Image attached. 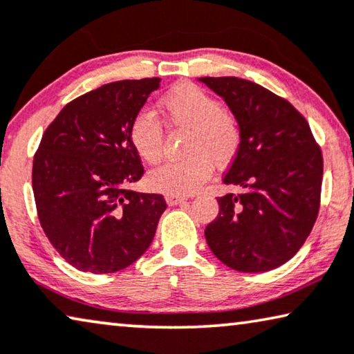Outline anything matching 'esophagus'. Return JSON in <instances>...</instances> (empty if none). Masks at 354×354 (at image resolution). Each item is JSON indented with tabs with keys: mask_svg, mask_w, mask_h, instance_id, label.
I'll return each mask as SVG.
<instances>
[{
	"mask_svg": "<svg viewBox=\"0 0 354 354\" xmlns=\"http://www.w3.org/2000/svg\"><path fill=\"white\" fill-rule=\"evenodd\" d=\"M183 201H185V198L176 196V194H166V203L169 206H177V204H180Z\"/></svg>",
	"mask_w": 354,
	"mask_h": 354,
	"instance_id": "esophagus-1",
	"label": "esophagus"
}]
</instances>
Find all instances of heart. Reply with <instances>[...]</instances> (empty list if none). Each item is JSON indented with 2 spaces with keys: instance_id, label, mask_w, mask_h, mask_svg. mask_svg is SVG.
<instances>
[{
  "instance_id": "b5f03b06",
  "label": "heart",
  "mask_w": 354,
  "mask_h": 354,
  "mask_svg": "<svg viewBox=\"0 0 354 354\" xmlns=\"http://www.w3.org/2000/svg\"><path fill=\"white\" fill-rule=\"evenodd\" d=\"M161 106L169 121L189 127L187 158L169 160L148 172V185L158 192L183 196L203 185L211 177L212 161L227 165L236 155L241 132L236 118L220 106L218 100L198 86L182 83L162 97ZM129 139L143 161L160 160L162 150V126L148 110L132 118Z\"/></svg>"
}]
</instances>
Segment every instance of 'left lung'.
<instances>
[{
	"instance_id": "obj_1",
	"label": "left lung",
	"mask_w": 354,
	"mask_h": 354,
	"mask_svg": "<svg viewBox=\"0 0 354 354\" xmlns=\"http://www.w3.org/2000/svg\"><path fill=\"white\" fill-rule=\"evenodd\" d=\"M236 118L241 140L217 198L218 215L206 241L220 262L262 273L290 260L304 245L319 211L322 155L308 122L288 100L236 76L198 78Z\"/></svg>"
}]
</instances>
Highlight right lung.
<instances>
[{
    "mask_svg": "<svg viewBox=\"0 0 354 354\" xmlns=\"http://www.w3.org/2000/svg\"><path fill=\"white\" fill-rule=\"evenodd\" d=\"M160 83L100 86L66 104L43 134L32 174L39 223L76 270L115 273L150 248L167 204L129 189L143 176L129 126Z\"/></svg>",
    "mask_w": 354,
    "mask_h": 354,
    "instance_id": "obj_1",
    "label": "right lung"
}]
</instances>
